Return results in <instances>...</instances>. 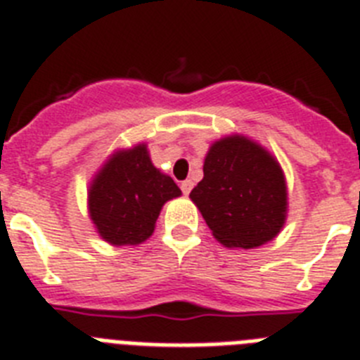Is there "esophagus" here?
Segmentation results:
<instances>
[{"instance_id": "1", "label": "esophagus", "mask_w": 360, "mask_h": 360, "mask_svg": "<svg viewBox=\"0 0 360 360\" xmlns=\"http://www.w3.org/2000/svg\"><path fill=\"white\" fill-rule=\"evenodd\" d=\"M180 189H182L184 195H189V193H191V189H193L191 180H184V182L180 184Z\"/></svg>"}]
</instances>
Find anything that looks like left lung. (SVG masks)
<instances>
[{
    "instance_id": "obj_1",
    "label": "left lung",
    "mask_w": 360,
    "mask_h": 360,
    "mask_svg": "<svg viewBox=\"0 0 360 360\" xmlns=\"http://www.w3.org/2000/svg\"><path fill=\"white\" fill-rule=\"evenodd\" d=\"M189 197L217 240L228 248H255L274 239L287 215L280 163L243 136L212 145L204 178Z\"/></svg>"
}]
</instances>
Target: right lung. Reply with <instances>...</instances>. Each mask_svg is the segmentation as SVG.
I'll return each mask as SVG.
<instances>
[{
  "label": "right lung",
  "mask_w": 360,
  "mask_h": 360,
  "mask_svg": "<svg viewBox=\"0 0 360 360\" xmlns=\"http://www.w3.org/2000/svg\"><path fill=\"white\" fill-rule=\"evenodd\" d=\"M182 191L138 145L115 153L95 176L88 193L90 217L101 237L115 246L138 245L153 236L160 210Z\"/></svg>",
  "instance_id": "right-lung-1"
}]
</instances>
